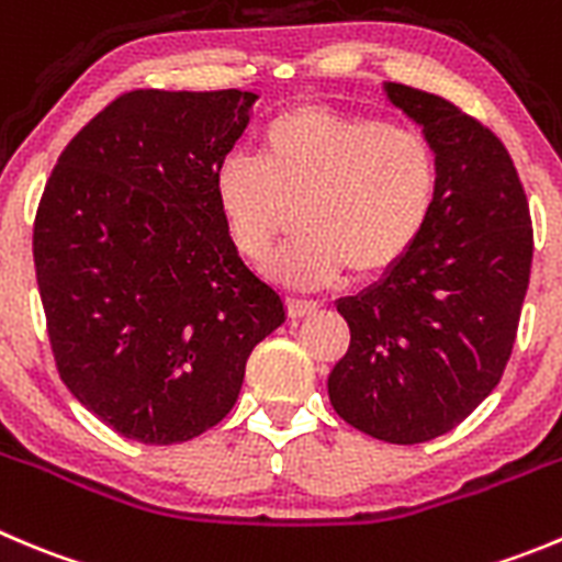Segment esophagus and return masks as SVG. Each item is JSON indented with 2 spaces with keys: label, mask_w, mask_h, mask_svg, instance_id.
<instances>
[{
  "label": "esophagus",
  "mask_w": 562,
  "mask_h": 562,
  "mask_svg": "<svg viewBox=\"0 0 562 562\" xmlns=\"http://www.w3.org/2000/svg\"><path fill=\"white\" fill-rule=\"evenodd\" d=\"M285 311L288 318H305L311 316V313H316L318 305L311 302V299H285Z\"/></svg>",
  "instance_id": "34e87169"
}]
</instances>
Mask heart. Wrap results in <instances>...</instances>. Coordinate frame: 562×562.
Masks as SVG:
<instances>
[{
    "mask_svg": "<svg viewBox=\"0 0 562 562\" xmlns=\"http://www.w3.org/2000/svg\"><path fill=\"white\" fill-rule=\"evenodd\" d=\"M438 196L440 157L427 133L324 104L274 115L263 157L235 151L216 171L218 210L249 263H266L302 213L307 235L271 263L296 288L396 271L422 244Z\"/></svg>",
    "mask_w": 562,
    "mask_h": 562,
    "instance_id": "heart-1",
    "label": "heart"
}]
</instances>
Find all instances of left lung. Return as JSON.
<instances>
[{
  "instance_id": "left-lung-1",
  "label": "left lung",
  "mask_w": 562,
  "mask_h": 562,
  "mask_svg": "<svg viewBox=\"0 0 562 562\" xmlns=\"http://www.w3.org/2000/svg\"><path fill=\"white\" fill-rule=\"evenodd\" d=\"M440 157V196L396 271L338 302L349 349L329 374L346 424L387 443L458 427L499 385L532 269V218L510 151L449 99L385 82Z\"/></svg>"
}]
</instances>
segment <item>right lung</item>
<instances>
[{
  "label": "right lung",
  "instance_id": "add662e5",
  "mask_svg": "<svg viewBox=\"0 0 562 562\" xmlns=\"http://www.w3.org/2000/svg\"><path fill=\"white\" fill-rule=\"evenodd\" d=\"M255 93H122L68 140L33 227L35 277L66 387L138 443L216 427L251 349L285 322L233 246L218 162Z\"/></svg>",
  "mask_w": 562,
  "mask_h": 562
}]
</instances>
